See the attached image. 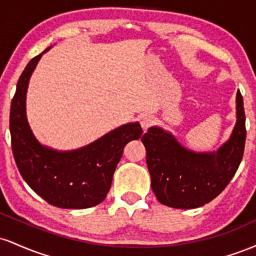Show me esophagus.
Returning a JSON list of instances; mask_svg holds the SVG:
<instances>
[{
	"mask_svg": "<svg viewBox=\"0 0 256 256\" xmlns=\"http://www.w3.org/2000/svg\"><path fill=\"white\" fill-rule=\"evenodd\" d=\"M152 116H148V114H146V116H143L142 118H140V126H142L143 130H146V128H149L152 124Z\"/></svg>",
	"mask_w": 256,
	"mask_h": 256,
	"instance_id": "obj_1",
	"label": "esophagus"
}]
</instances>
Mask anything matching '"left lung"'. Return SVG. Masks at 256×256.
Returning a JSON list of instances; mask_svg holds the SVG:
<instances>
[{
	"label": "left lung",
	"mask_w": 256,
	"mask_h": 256,
	"mask_svg": "<svg viewBox=\"0 0 256 256\" xmlns=\"http://www.w3.org/2000/svg\"><path fill=\"white\" fill-rule=\"evenodd\" d=\"M236 125L216 152L185 148L171 132L152 126L143 134L152 189L162 204L178 210L201 207L216 198L238 168L246 144V114L240 90L236 95Z\"/></svg>",
	"instance_id": "1"
}]
</instances>
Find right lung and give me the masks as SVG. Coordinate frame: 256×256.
<instances>
[{
  "mask_svg": "<svg viewBox=\"0 0 256 256\" xmlns=\"http://www.w3.org/2000/svg\"><path fill=\"white\" fill-rule=\"evenodd\" d=\"M50 48L32 58L18 80L10 116L14 160L28 186L48 204L66 210L90 208L106 198L122 149L143 130L138 122H128L74 150L43 146L28 125L26 92L38 61Z\"/></svg>",
  "mask_w": 256,
  "mask_h": 256,
  "instance_id": "right-lung-1",
  "label": "right lung"
}]
</instances>
